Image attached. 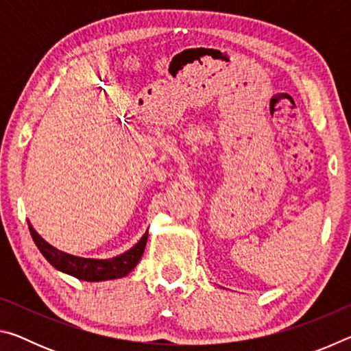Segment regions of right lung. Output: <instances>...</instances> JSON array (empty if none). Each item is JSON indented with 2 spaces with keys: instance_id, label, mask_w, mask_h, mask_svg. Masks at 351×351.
<instances>
[{
  "instance_id": "1",
  "label": "right lung",
  "mask_w": 351,
  "mask_h": 351,
  "mask_svg": "<svg viewBox=\"0 0 351 351\" xmlns=\"http://www.w3.org/2000/svg\"><path fill=\"white\" fill-rule=\"evenodd\" d=\"M29 224L32 240L43 254V257L54 266L56 269L69 274L79 280L85 282H104V280H114V278H122L130 274L144 254V249L148 239V230L142 235V239L136 245L128 249L127 252L116 255L112 258H83L77 255H71L63 251H58L57 247L51 246L49 243L45 241L38 235L37 230Z\"/></svg>"
}]
</instances>
